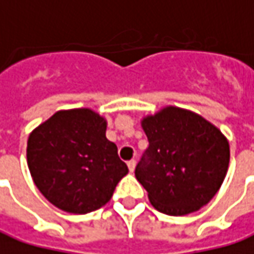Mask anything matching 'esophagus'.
I'll use <instances>...</instances> for the list:
<instances>
[{
	"instance_id": "34e87169",
	"label": "esophagus",
	"mask_w": 254,
	"mask_h": 254,
	"mask_svg": "<svg viewBox=\"0 0 254 254\" xmlns=\"http://www.w3.org/2000/svg\"><path fill=\"white\" fill-rule=\"evenodd\" d=\"M127 168H129V172L133 173V172H135V168H136V160H129V162H127Z\"/></svg>"
}]
</instances>
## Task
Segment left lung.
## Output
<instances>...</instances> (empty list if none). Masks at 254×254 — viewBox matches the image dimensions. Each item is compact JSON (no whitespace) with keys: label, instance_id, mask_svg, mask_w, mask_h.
<instances>
[{"label":"left lung","instance_id":"1","mask_svg":"<svg viewBox=\"0 0 254 254\" xmlns=\"http://www.w3.org/2000/svg\"><path fill=\"white\" fill-rule=\"evenodd\" d=\"M149 148L135 176L162 213L185 216L207 204L225 181L229 140L196 112L165 106L142 118Z\"/></svg>","mask_w":254,"mask_h":254}]
</instances>
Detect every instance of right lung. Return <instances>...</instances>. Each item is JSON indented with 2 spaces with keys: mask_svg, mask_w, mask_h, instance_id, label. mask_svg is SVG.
Listing matches in <instances>:
<instances>
[{
  "mask_svg": "<svg viewBox=\"0 0 254 254\" xmlns=\"http://www.w3.org/2000/svg\"><path fill=\"white\" fill-rule=\"evenodd\" d=\"M106 125L94 109L75 108L55 112L29 133L31 178L55 207L85 215L111 200L127 166L106 138Z\"/></svg>",
  "mask_w": 254,
  "mask_h": 254,
  "instance_id": "obj_1",
  "label": "right lung"
}]
</instances>
